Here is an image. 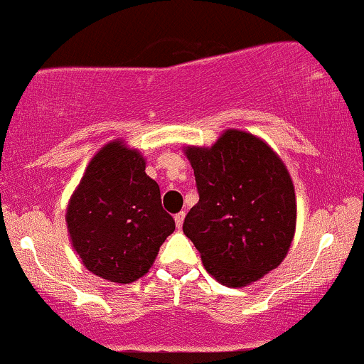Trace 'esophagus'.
Segmentation results:
<instances>
[{"label": "esophagus", "instance_id": "1", "mask_svg": "<svg viewBox=\"0 0 364 364\" xmlns=\"http://www.w3.org/2000/svg\"><path fill=\"white\" fill-rule=\"evenodd\" d=\"M174 222H176V227H178V229H181L183 227V222H185V213H178V215L174 216Z\"/></svg>", "mask_w": 364, "mask_h": 364}]
</instances>
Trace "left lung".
Returning <instances> with one entry per match:
<instances>
[{
	"label": "left lung",
	"mask_w": 364,
	"mask_h": 364,
	"mask_svg": "<svg viewBox=\"0 0 364 364\" xmlns=\"http://www.w3.org/2000/svg\"><path fill=\"white\" fill-rule=\"evenodd\" d=\"M199 203L183 232L209 274L227 287H247L282 264L296 232L292 178L269 144L229 128L211 146H186Z\"/></svg>",
	"instance_id": "obj_1"
}]
</instances>
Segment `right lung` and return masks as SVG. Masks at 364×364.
<instances>
[{
  "mask_svg": "<svg viewBox=\"0 0 364 364\" xmlns=\"http://www.w3.org/2000/svg\"><path fill=\"white\" fill-rule=\"evenodd\" d=\"M65 218L80 262L114 284L144 277L176 229L161 208L160 186L146 174V159L123 139L107 142L91 159Z\"/></svg>",
  "mask_w": 364,
  "mask_h": 364,
  "instance_id": "add662e5",
  "label": "right lung"
}]
</instances>
